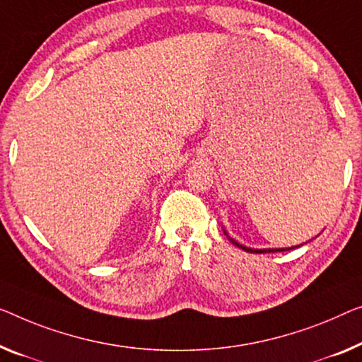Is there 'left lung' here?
<instances>
[{
    "mask_svg": "<svg viewBox=\"0 0 362 362\" xmlns=\"http://www.w3.org/2000/svg\"><path fill=\"white\" fill-rule=\"evenodd\" d=\"M224 234H226V237H228V239L233 242L234 245H237L239 247V249H242V250H245V252H250V253H269V252H284V250H291V249H296V247H291V249H249V247H245V245H242V244H239V242H235L233 237H230L228 233H226L224 230Z\"/></svg>",
    "mask_w": 362,
    "mask_h": 362,
    "instance_id": "8db88e82",
    "label": "left lung"
}]
</instances>
